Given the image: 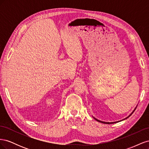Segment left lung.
<instances>
[{"label": "left lung", "instance_id": "left-lung-1", "mask_svg": "<svg viewBox=\"0 0 149 149\" xmlns=\"http://www.w3.org/2000/svg\"><path fill=\"white\" fill-rule=\"evenodd\" d=\"M136 109H134V110L133 111V112H132V113H131V114H130V115H129V116L128 117H127V118H126L125 119H127V118H129V116H131V115L132 114V113H133V112H134V111H135V110H136ZM94 119H96V120L97 121H98V122H100V123H103V124H114V123H118V122H119V121H117V122H114V123H106V122H103V121H101V120H97V119H96V118H94ZM124 119H123V120H124ZM120 121H121V120H120Z\"/></svg>", "mask_w": 149, "mask_h": 149}]
</instances>
